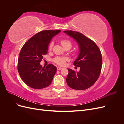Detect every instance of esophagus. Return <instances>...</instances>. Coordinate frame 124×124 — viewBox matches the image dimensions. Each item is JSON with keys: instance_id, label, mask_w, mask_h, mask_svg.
<instances>
[{"instance_id": "1", "label": "esophagus", "mask_w": 124, "mask_h": 124, "mask_svg": "<svg viewBox=\"0 0 124 124\" xmlns=\"http://www.w3.org/2000/svg\"><path fill=\"white\" fill-rule=\"evenodd\" d=\"M61 69H62V68H61V67H57V70H61Z\"/></svg>"}]
</instances>
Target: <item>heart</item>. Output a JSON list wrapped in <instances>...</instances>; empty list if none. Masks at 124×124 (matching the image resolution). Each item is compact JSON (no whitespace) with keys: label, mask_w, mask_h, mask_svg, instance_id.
Listing matches in <instances>:
<instances>
[{"label":"heart","mask_w":124,"mask_h":124,"mask_svg":"<svg viewBox=\"0 0 124 124\" xmlns=\"http://www.w3.org/2000/svg\"><path fill=\"white\" fill-rule=\"evenodd\" d=\"M61 42L63 47H65L66 46L71 47V46H72V44H71L70 41H69V40L62 39L61 40ZM53 45H54V43L53 42L50 43V46H49V48L50 50H51L52 48V47H53ZM68 58L66 57H57L54 59V61L55 63H57V64L60 66H63L65 64L66 61H68Z\"/></svg>","instance_id":"heart-1"}]
</instances>
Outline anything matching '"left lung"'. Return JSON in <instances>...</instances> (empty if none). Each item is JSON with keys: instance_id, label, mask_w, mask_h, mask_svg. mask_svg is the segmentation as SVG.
I'll return each mask as SVG.
<instances>
[{"instance_id": "obj_1", "label": "left lung", "mask_w": 124, "mask_h": 124, "mask_svg": "<svg viewBox=\"0 0 124 124\" xmlns=\"http://www.w3.org/2000/svg\"><path fill=\"white\" fill-rule=\"evenodd\" d=\"M77 41L79 47V54L73 65L80 67L76 72L68 69L66 78L68 85L76 90H84L95 84L100 74L102 67V55L99 47L93 41L78 31H63Z\"/></svg>"}]
</instances>
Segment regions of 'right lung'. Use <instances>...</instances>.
Instances as JSON below:
<instances>
[{"instance_id": "right-lung-1", "label": "right lung", "mask_w": 124, "mask_h": 124, "mask_svg": "<svg viewBox=\"0 0 124 124\" xmlns=\"http://www.w3.org/2000/svg\"><path fill=\"white\" fill-rule=\"evenodd\" d=\"M61 31H43L36 33L22 47L17 70L24 83L31 88L42 89L52 83L57 68L52 64L42 67L40 62L47 53L48 44Z\"/></svg>"}]
</instances>
